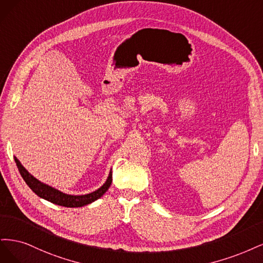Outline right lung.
<instances>
[{
  "label": "right lung",
  "mask_w": 263,
  "mask_h": 263,
  "mask_svg": "<svg viewBox=\"0 0 263 263\" xmlns=\"http://www.w3.org/2000/svg\"><path fill=\"white\" fill-rule=\"evenodd\" d=\"M14 159H15L16 165H17V168L23 177V179L39 198L51 202V203H53V204L65 206V208H81L84 205L90 204V203H92L94 201L103 197L105 192L109 189L110 184H111V182H112V172H111V169H110L107 180L97 190L92 191L90 193H87V194H81V196L67 194V193H64L60 190L51 187V185L41 182L40 180L37 179V178L33 177L27 171V169L22 165V163L17 158L14 157Z\"/></svg>",
  "instance_id": "add662e5"
}]
</instances>
